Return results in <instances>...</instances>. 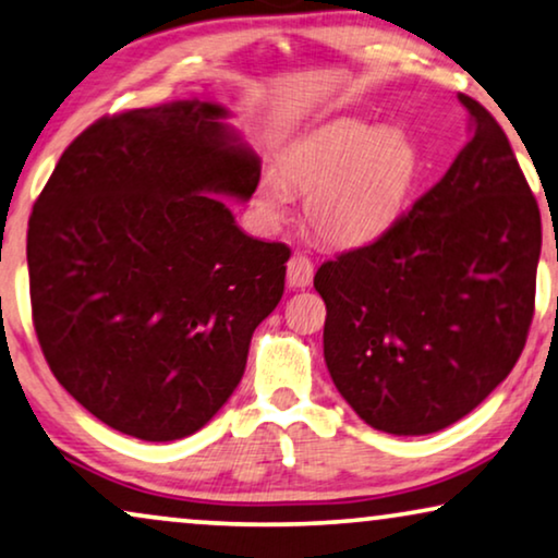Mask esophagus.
Returning a JSON list of instances; mask_svg holds the SVG:
<instances>
[{
  "mask_svg": "<svg viewBox=\"0 0 558 558\" xmlns=\"http://www.w3.org/2000/svg\"><path fill=\"white\" fill-rule=\"evenodd\" d=\"M314 280V263L306 255H293L288 259V286L306 288Z\"/></svg>",
  "mask_w": 558,
  "mask_h": 558,
  "instance_id": "obj_1",
  "label": "esophagus"
}]
</instances>
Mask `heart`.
Returning <instances> with one entry per match:
<instances>
[{"label": "heart", "mask_w": 558, "mask_h": 558, "mask_svg": "<svg viewBox=\"0 0 558 558\" xmlns=\"http://www.w3.org/2000/svg\"><path fill=\"white\" fill-rule=\"evenodd\" d=\"M415 168V147L400 130L333 119L286 147L280 173L259 175L257 204L275 221L291 204V189L308 191V225L333 244H362L398 217Z\"/></svg>", "instance_id": "heart-1"}]
</instances>
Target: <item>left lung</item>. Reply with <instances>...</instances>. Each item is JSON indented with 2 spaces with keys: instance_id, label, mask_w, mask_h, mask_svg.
Masks as SVG:
<instances>
[{
  "instance_id": "1",
  "label": "left lung",
  "mask_w": 558,
  "mask_h": 558,
  "mask_svg": "<svg viewBox=\"0 0 558 558\" xmlns=\"http://www.w3.org/2000/svg\"><path fill=\"white\" fill-rule=\"evenodd\" d=\"M472 137L375 242L316 270L324 360L362 421L434 434L515 367L536 303L541 211L495 117L459 94Z\"/></svg>"
}]
</instances>
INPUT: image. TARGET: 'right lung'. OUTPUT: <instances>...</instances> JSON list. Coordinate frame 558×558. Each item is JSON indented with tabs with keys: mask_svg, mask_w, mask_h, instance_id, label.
Returning a JSON list of instances; mask_svg holds the SVG:
<instances>
[{
	"mask_svg": "<svg viewBox=\"0 0 558 558\" xmlns=\"http://www.w3.org/2000/svg\"><path fill=\"white\" fill-rule=\"evenodd\" d=\"M211 101L101 117L58 160L27 225L33 324L56 380L143 441L206 426L286 288L291 250L236 227L219 196L257 155Z\"/></svg>",
	"mask_w": 558,
	"mask_h": 558,
	"instance_id": "add662e5",
	"label": "right lung"
}]
</instances>
